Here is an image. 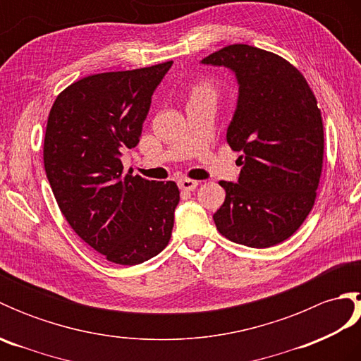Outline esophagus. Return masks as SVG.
Returning a JSON list of instances; mask_svg holds the SVG:
<instances>
[{
	"label": "esophagus",
	"mask_w": 361,
	"mask_h": 361,
	"mask_svg": "<svg viewBox=\"0 0 361 361\" xmlns=\"http://www.w3.org/2000/svg\"><path fill=\"white\" fill-rule=\"evenodd\" d=\"M178 186L181 190H194L198 186V181L190 180V178H180Z\"/></svg>",
	"instance_id": "1"
}]
</instances>
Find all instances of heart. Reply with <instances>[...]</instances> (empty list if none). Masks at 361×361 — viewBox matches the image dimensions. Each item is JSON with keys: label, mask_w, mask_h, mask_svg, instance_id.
I'll list each match as a JSON object with an SVG mask.
<instances>
[{"label": "heart", "mask_w": 361, "mask_h": 361, "mask_svg": "<svg viewBox=\"0 0 361 361\" xmlns=\"http://www.w3.org/2000/svg\"><path fill=\"white\" fill-rule=\"evenodd\" d=\"M203 93H212L211 87L206 85V83H203V85H197L194 88V93L192 94H203Z\"/></svg>", "instance_id": "obj_1"}]
</instances>
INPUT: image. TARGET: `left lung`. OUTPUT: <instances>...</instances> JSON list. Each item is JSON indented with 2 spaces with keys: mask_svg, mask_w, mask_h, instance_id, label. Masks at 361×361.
<instances>
[{
  "mask_svg": "<svg viewBox=\"0 0 361 361\" xmlns=\"http://www.w3.org/2000/svg\"><path fill=\"white\" fill-rule=\"evenodd\" d=\"M202 63L226 66L239 99L226 141L242 152L239 183L220 181L226 197L214 221L221 235L251 248L287 240L315 204L324 130L317 97L299 70L278 54L229 44Z\"/></svg>",
  "mask_w": 361,
  "mask_h": 361,
  "instance_id": "left-lung-1",
  "label": "left lung"
}]
</instances>
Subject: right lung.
<instances>
[{
	"label": "right lung",
	"mask_w": 361,
	"mask_h": 361,
	"mask_svg": "<svg viewBox=\"0 0 361 361\" xmlns=\"http://www.w3.org/2000/svg\"><path fill=\"white\" fill-rule=\"evenodd\" d=\"M172 63L88 75L49 111L43 161L54 197L74 233L113 264H142L171 240L178 186L124 173L121 155L140 142Z\"/></svg>",
	"instance_id": "1"
}]
</instances>
